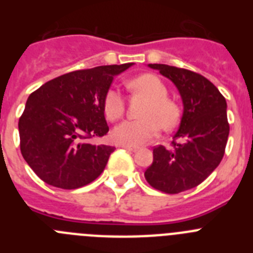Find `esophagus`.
I'll return each instance as SVG.
<instances>
[{
  "mask_svg": "<svg viewBox=\"0 0 253 253\" xmlns=\"http://www.w3.org/2000/svg\"><path fill=\"white\" fill-rule=\"evenodd\" d=\"M122 147V148H124V149H126V151H137V147H134V146H120Z\"/></svg>",
  "mask_w": 253,
  "mask_h": 253,
  "instance_id": "34e87169",
  "label": "esophagus"
}]
</instances>
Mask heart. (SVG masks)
Instances as JSON below:
<instances>
[{
	"label": "heart",
	"instance_id": "b5f03b06",
	"mask_svg": "<svg viewBox=\"0 0 253 253\" xmlns=\"http://www.w3.org/2000/svg\"><path fill=\"white\" fill-rule=\"evenodd\" d=\"M126 86L133 92L148 99L143 106L142 119L125 120L114 128L111 137L118 144L123 146H139L156 138L163 129H171L177 124L178 109L175 102L167 99L169 90L158 76L143 73L130 78ZM104 114L107 119L115 122L124 114V99L119 90L111 87L106 91L102 101Z\"/></svg>",
	"mask_w": 253,
	"mask_h": 253
}]
</instances>
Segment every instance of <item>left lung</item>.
Returning <instances> with one entry per match:
<instances>
[{
	"label": "left lung",
	"mask_w": 253,
	"mask_h": 253,
	"mask_svg": "<svg viewBox=\"0 0 253 253\" xmlns=\"http://www.w3.org/2000/svg\"><path fill=\"white\" fill-rule=\"evenodd\" d=\"M173 82L184 113L172 148L153 149V162L144 172L147 182L166 194H178L200 185L218 167L229 135L227 102L211 82L189 69L148 64Z\"/></svg>",
	"instance_id": "1"
}]
</instances>
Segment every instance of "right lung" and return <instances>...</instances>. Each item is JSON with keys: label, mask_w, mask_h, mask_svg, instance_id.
Here are the masks:
<instances>
[{"label": "right lung", "mask_w": 253, "mask_h": 253, "mask_svg": "<svg viewBox=\"0 0 253 253\" xmlns=\"http://www.w3.org/2000/svg\"><path fill=\"white\" fill-rule=\"evenodd\" d=\"M133 63L75 71L29 96L19 120L24 160L45 184L72 190L101 175L114 147L93 144L109 131L102 101L115 76Z\"/></svg>", "instance_id": "1"}]
</instances>
